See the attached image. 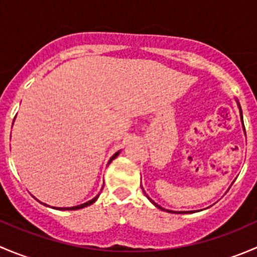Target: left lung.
Here are the masks:
<instances>
[{
	"label": "left lung",
	"instance_id": "left-lung-1",
	"mask_svg": "<svg viewBox=\"0 0 257 257\" xmlns=\"http://www.w3.org/2000/svg\"><path fill=\"white\" fill-rule=\"evenodd\" d=\"M237 105H239V109H240V115H241V120H242V113H241V108H240V104H239V103H237ZM242 124H243V121H242ZM147 196H148V195H147ZM148 199H149V200H150V201H152V203H153V204H154V205H155V206H157V208H159L160 210H165V209H163V208H162V206H159V205H158V204H155V203H154V201H153V200H152V199H150V198H149V196H148ZM165 211H168V212H175V211H172V210H165ZM178 214H185V211H178Z\"/></svg>",
	"mask_w": 257,
	"mask_h": 257
}]
</instances>
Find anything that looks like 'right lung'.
<instances>
[{"label":"right lung","instance_id":"add662e5","mask_svg":"<svg viewBox=\"0 0 257 257\" xmlns=\"http://www.w3.org/2000/svg\"><path fill=\"white\" fill-rule=\"evenodd\" d=\"M118 154H119V152H116L115 154H114L113 157L110 158L109 163L112 162L113 159H115V158L118 157ZM109 163H108V164H109ZM98 196H99V195H97V196H95V198H93L92 200L87 201V203H84V204H80V205H77V206H72V208H54V206H53V209H57V210H78V209H83V208H85V206H89V205H92V204L94 203L95 200H97V199H98ZM42 204H43V203H42ZM45 205H46V204H45ZM46 206H47V205H46Z\"/></svg>","mask_w":257,"mask_h":257}]
</instances>
